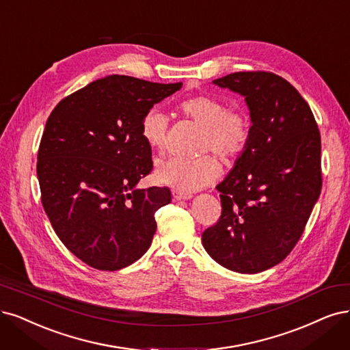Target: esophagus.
I'll use <instances>...</instances> for the list:
<instances>
[{"label":"esophagus","instance_id":"obj_1","mask_svg":"<svg viewBox=\"0 0 350 350\" xmlns=\"http://www.w3.org/2000/svg\"><path fill=\"white\" fill-rule=\"evenodd\" d=\"M172 197H174V200H176V201H180V200H191V198H192V194H189V192H183V191L174 189V191H172Z\"/></svg>","mask_w":350,"mask_h":350}]
</instances>
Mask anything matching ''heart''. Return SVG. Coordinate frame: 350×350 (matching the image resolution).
<instances>
[{"label":"heart","mask_w":350,"mask_h":350,"mask_svg":"<svg viewBox=\"0 0 350 350\" xmlns=\"http://www.w3.org/2000/svg\"><path fill=\"white\" fill-rule=\"evenodd\" d=\"M179 111L201 126L198 152H214L221 159H234L242 154L249 143L250 123L242 110L226 108L213 95L200 94L180 101ZM170 117L161 108L153 107L144 113L140 133L152 149H163ZM220 174V165L211 154L197 159L167 158L156 166L158 183L183 192H194L210 185Z\"/></svg>","instance_id":"obj_1"}]
</instances>
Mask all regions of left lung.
<instances>
[{"label": "left lung", "instance_id": "left-lung-1", "mask_svg": "<svg viewBox=\"0 0 350 350\" xmlns=\"http://www.w3.org/2000/svg\"><path fill=\"white\" fill-rule=\"evenodd\" d=\"M213 83L243 95L252 126L245 152L217 185L221 215L202 246L227 269L258 273L290 255L320 197V131L307 101L272 72H234Z\"/></svg>", "mask_w": 350, "mask_h": 350}]
</instances>
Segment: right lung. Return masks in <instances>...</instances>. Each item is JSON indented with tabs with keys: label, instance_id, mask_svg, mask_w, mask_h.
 <instances>
[{
	"label": "right lung",
	"instance_id": "obj_1",
	"mask_svg": "<svg viewBox=\"0 0 350 350\" xmlns=\"http://www.w3.org/2000/svg\"><path fill=\"white\" fill-rule=\"evenodd\" d=\"M180 87L110 75L68 95L47 118L38 153L43 208L62 243L95 269L126 268L150 247L154 213L172 196L136 187L153 167L140 123Z\"/></svg>",
	"mask_w": 350,
	"mask_h": 350
}]
</instances>
